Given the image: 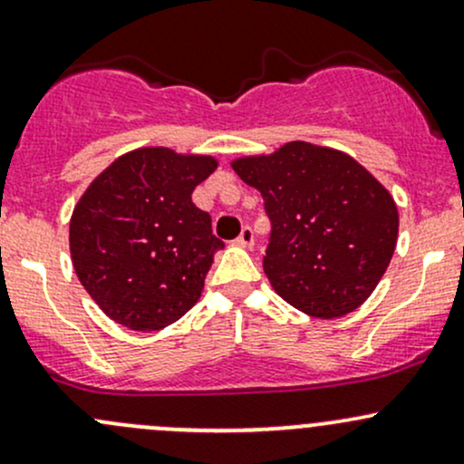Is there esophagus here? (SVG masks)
I'll use <instances>...</instances> for the list:
<instances>
[{"label": "esophagus", "mask_w": 464, "mask_h": 464, "mask_svg": "<svg viewBox=\"0 0 464 464\" xmlns=\"http://www.w3.org/2000/svg\"><path fill=\"white\" fill-rule=\"evenodd\" d=\"M234 243H237L238 247H246V250H252V247H254V232H252V227H243L241 234H238V238Z\"/></svg>", "instance_id": "obj_1"}]
</instances>
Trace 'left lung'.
<instances>
[{"label": "left lung", "instance_id": "1", "mask_svg": "<svg viewBox=\"0 0 464 464\" xmlns=\"http://www.w3.org/2000/svg\"><path fill=\"white\" fill-rule=\"evenodd\" d=\"M232 170L266 201L272 237L263 270L272 290L323 321L358 310L396 250L390 190L347 152L307 141L232 159Z\"/></svg>", "mask_w": 464, "mask_h": 464}]
</instances>
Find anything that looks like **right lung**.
<instances>
[{
  "instance_id": "right-lung-1",
  "label": "right lung",
  "mask_w": 464,
  "mask_h": 464,
  "mask_svg": "<svg viewBox=\"0 0 464 464\" xmlns=\"http://www.w3.org/2000/svg\"><path fill=\"white\" fill-rule=\"evenodd\" d=\"M217 168L212 154L143 146L114 159L79 197L68 234L72 267L114 323L157 332L201 298L223 243L192 192Z\"/></svg>"
}]
</instances>
